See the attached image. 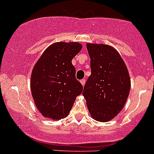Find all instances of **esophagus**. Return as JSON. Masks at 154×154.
<instances>
[{
	"label": "esophagus",
	"mask_w": 154,
	"mask_h": 154,
	"mask_svg": "<svg viewBox=\"0 0 154 154\" xmlns=\"http://www.w3.org/2000/svg\"><path fill=\"white\" fill-rule=\"evenodd\" d=\"M80 83H81V84L83 85V86H84L85 83H86V80H84V79H83V80H80Z\"/></svg>",
	"instance_id": "esophagus-1"
}]
</instances>
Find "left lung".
Returning <instances> with one entry per match:
<instances>
[{
  "mask_svg": "<svg viewBox=\"0 0 154 154\" xmlns=\"http://www.w3.org/2000/svg\"><path fill=\"white\" fill-rule=\"evenodd\" d=\"M91 75L83 95L88 111L98 122H108L125 106L130 89V80L125 62L115 48L106 45L87 44Z\"/></svg>",
  "mask_w": 154,
  "mask_h": 154,
  "instance_id": "obj_1",
  "label": "left lung"
}]
</instances>
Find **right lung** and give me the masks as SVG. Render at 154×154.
Segmentation results:
<instances>
[{"mask_svg":"<svg viewBox=\"0 0 154 154\" xmlns=\"http://www.w3.org/2000/svg\"><path fill=\"white\" fill-rule=\"evenodd\" d=\"M82 49L77 42H57L48 47L31 74L30 88L36 107L44 117L60 120L68 116L83 86L76 79L72 59Z\"/></svg>","mask_w":154,"mask_h":154,"instance_id":"1","label":"right lung"}]
</instances>
